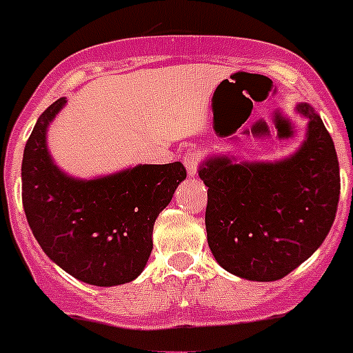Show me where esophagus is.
Masks as SVG:
<instances>
[{"label":"esophagus","instance_id":"esophagus-1","mask_svg":"<svg viewBox=\"0 0 353 353\" xmlns=\"http://www.w3.org/2000/svg\"><path fill=\"white\" fill-rule=\"evenodd\" d=\"M201 161H203L201 152H198V150L185 152V155H183V164H185L189 176H196V173H198V168H199V164H201Z\"/></svg>","mask_w":353,"mask_h":353}]
</instances>
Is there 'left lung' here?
<instances>
[{"mask_svg": "<svg viewBox=\"0 0 353 353\" xmlns=\"http://www.w3.org/2000/svg\"><path fill=\"white\" fill-rule=\"evenodd\" d=\"M308 119L306 140L274 163H234L210 157L199 168L208 187L206 236L225 271L255 282H274L303 264L331 231L339 201L334 143L319 113L299 103Z\"/></svg>", "mask_w": 353, "mask_h": 353, "instance_id": "1", "label": "left lung"}]
</instances>
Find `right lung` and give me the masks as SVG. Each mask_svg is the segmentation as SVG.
<instances>
[{
	"mask_svg": "<svg viewBox=\"0 0 353 353\" xmlns=\"http://www.w3.org/2000/svg\"><path fill=\"white\" fill-rule=\"evenodd\" d=\"M66 98L34 125L22 157V205L41 250L80 282L98 287L132 282L152 252V231L187 171L182 163L138 164L79 180L56 166L47 129Z\"/></svg>",
	"mask_w": 353,
	"mask_h": 353,
	"instance_id": "right-lung-1",
	"label": "right lung"
}]
</instances>
